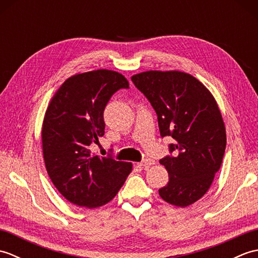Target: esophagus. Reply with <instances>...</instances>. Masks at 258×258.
<instances>
[{
	"label": "esophagus",
	"instance_id": "1",
	"mask_svg": "<svg viewBox=\"0 0 258 258\" xmlns=\"http://www.w3.org/2000/svg\"><path fill=\"white\" fill-rule=\"evenodd\" d=\"M153 164H155L154 160H151V158H145V160H143L140 163V166L146 168V167L153 165Z\"/></svg>",
	"mask_w": 258,
	"mask_h": 258
}]
</instances>
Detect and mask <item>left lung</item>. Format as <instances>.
<instances>
[{"label": "left lung", "mask_w": 258, "mask_h": 258, "mask_svg": "<svg viewBox=\"0 0 258 258\" xmlns=\"http://www.w3.org/2000/svg\"><path fill=\"white\" fill-rule=\"evenodd\" d=\"M132 81L155 109L162 138L176 141L169 145L175 154L160 160L169 179L158 194L174 206L193 204L211 187L226 147L215 98L194 76L179 71H146Z\"/></svg>", "instance_id": "1"}]
</instances>
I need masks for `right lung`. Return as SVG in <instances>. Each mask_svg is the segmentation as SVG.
<instances>
[{
  "label": "right lung",
  "mask_w": 258,
  "mask_h": 258,
  "mask_svg": "<svg viewBox=\"0 0 258 258\" xmlns=\"http://www.w3.org/2000/svg\"><path fill=\"white\" fill-rule=\"evenodd\" d=\"M128 86L115 71H91L69 78L48 104L42 126L46 171L59 193L75 205H105L132 172V163L97 156L90 150L104 135L103 113L109 98Z\"/></svg>",
  "instance_id": "obj_1"
}]
</instances>
